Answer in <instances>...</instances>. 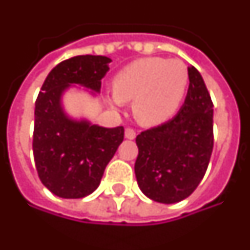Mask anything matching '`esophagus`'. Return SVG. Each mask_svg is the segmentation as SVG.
Wrapping results in <instances>:
<instances>
[{"instance_id": "34e87169", "label": "esophagus", "mask_w": 250, "mask_h": 250, "mask_svg": "<svg viewBox=\"0 0 250 250\" xmlns=\"http://www.w3.org/2000/svg\"><path fill=\"white\" fill-rule=\"evenodd\" d=\"M125 135L127 139H134V138L137 137V132H135V130H134V128H130V127H128V128H125Z\"/></svg>"}]
</instances>
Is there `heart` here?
<instances>
[{"mask_svg": "<svg viewBox=\"0 0 250 250\" xmlns=\"http://www.w3.org/2000/svg\"><path fill=\"white\" fill-rule=\"evenodd\" d=\"M188 81V67L180 59H137L115 76L109 101L115 107L132 101V112L141 125H158L177 111Z\"/></svg>", "mask_w": 250, "mask_h": 250, "instance_id": "1", "label": "heart"}]
</instances>
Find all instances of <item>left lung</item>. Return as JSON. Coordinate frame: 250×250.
<instances>
[{
	"label": "left lung",
	"instance_id": "8db88e82",
	"mask_svg": "<svg viewBox=\"0 0 250 250\" xmlns=\"http://www.w3.org/2000/svg\"><path fill=\"white\" fill-rule=\"evenodd\" d=\"M188 74L189 86L179 113L135 139L138 186L158 203L188 198L203 179L212 153L214 105L200 73L189 66Z\"/></svg>",
	"mask_w": 250,
	"mask_h": 250
}]
</instances>
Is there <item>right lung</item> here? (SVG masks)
Here are the masks:
<instances>
[{
  "mask_svg": "<svg viewBox=\"0 0 250 250\" xmlns=\"http://www.w3.org/2000/svg\"><path fill=\"white\" fill-rule=\"evenodd\" d=\"M109 62L101 55L66 59L50 71L35 103V165L43 186L59 198H85L96 191L123 142L122 125L105 128L86 119H71L62 105V96L71 85L99 93Z\"/></svg>",
  "mask_w": 250,
  "mask_h": 250,
  "instance_id": "right-lung-1",
  "label": "right lung"
}]
</instances>
